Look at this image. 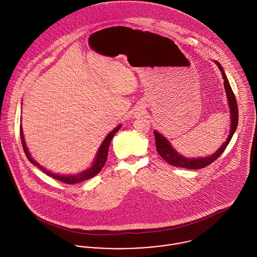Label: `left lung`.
<instances>
[{"mask_svg":"<svg viewBox=\"0 0 257 257\" xmlns=\"http://www.w3.org/2000/svg\"><path fill=\"white\" fill-rule=\"evenodd\" d=\"M215 63L217 64L218 67L222 73V77L224 79V88H225V91L227 94V99L229 102V107H230V112H231L230 134H229L227 140L224 142V144L211 156H208L205 158H188L180 155L177 151H175V149L171 146V144L169 143V141L167 139L155 130L154 134H155V138H156V146H157L158 155L166 162H168L169 164H171L173 166L188 168V169H200V168H203V167L211 164L223 154V152L229 145L231 139L233 137V135L237 129V122H238L237 99L232 91V88L230 86V83L228 81V78H227L224 70H223V67L221 66V64L218 61H215Z\"/></svg>","mask_w":257,"mask_h":257,"instance_id":"8db88e82","label":"left lung"}]
</instances>
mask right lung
Returning a JSON list of instances; mask_svg holds the SVG:
<instances>
[{"label":"right lung","instance_id":"add662e5","mask_svg":"<svg viewBox=\"0 0 257 257\" xmlns=\"http://www.w3.org/2000/svg\"><path fill=\"white\" fill-rule=\"evenodd\" d=\"M121 125H118L116 128H114L106 137L103 140V142L101 143L100 147H99V151H98V154L96 156V158L92 164V166L86 170H84L83 172H80L78 174H74V175H60V174H56V173H53L51 172L50 170L44 168L42 165H40L39 163L37 161H35L30 153L28 152V149L26 147V144H25V141H24V136H23V132H22V127L20 126V138H21V143H22V147H23V151L26 155V157L28 158V160L36 165L37 167H39L40 169L45 172L47 175L51 176V177L55 178L57 180H59L60 182H63L65 184H76V183H79L82 181H85V180H88L90 178L94 177L96 176L99 171L101 170V168L103 167V165L105 164V161H106V158H107V154H108V147H109V144L111 142V139L113 138V136L116 134V132L120 129Z\"/></svg>","mask_w":257,"mask_h":257}]
</instances>
